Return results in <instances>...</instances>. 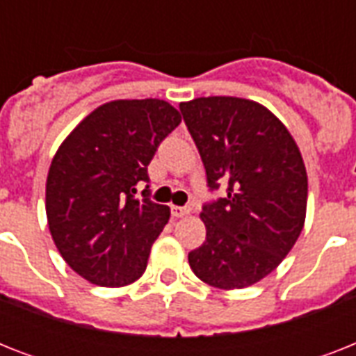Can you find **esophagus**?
I'll list each match as a JSON object with an SVG mask.
<instances>
[{"mask_svg":"<svg viewBox=\"0 0 356 356\" xmlns=\"http://www.w3.org/2000/svg\"><path fill=\"white\" fill-rule=\"evenodd\" d=\"M188 212L190 211L186 209V207H175V205L172 207V216L173 218H183V216H186Z\"/></svg>","mask_w":356,"mask_h":356,"instance_id":"esophagus-1","label":"esophagus"}]
</instances>
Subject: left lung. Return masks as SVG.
I'll use <instances>...</instances> for the list:
<instances>
[{
    "instance_id": "left-lung-1",
    "label": "left lung",
    "mask_w": 356,
    "mask_h": 356,
    "mask_svg": "<svg viewBox=\"0 0 356 356\" xmlns=\"http://www.w3.org/2000/svg\"><path fill=\"white\" fill-rule=\"evenodd\" d=\"M211 188L227 195L203 207V245L188 253L195 277L222 290L248 288L290 253L307 216L309 181L296 140L251 99L197 97L179 105Z\"/></svg>"
}]
</instances>
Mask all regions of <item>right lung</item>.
<instances>
[{
  "instance_id": "add662e5",
  "label": "right lung",
  "mask_w": 356,
  "mask_h": 356,
  "mask_svg": "<svg viewBox=\"0 0 356 356\" xmlns=\"http://www.w3.org/2000/svg\"><path fill=\"white\" fill-rule=\"evenodd\" d=\"M181 123L164 99H114L58 145L46 181L47 227L72 270L97 286H127L147 268L170 207L136 200L156 147Z\"/></svg>"
}]
</instances>
